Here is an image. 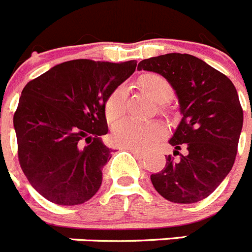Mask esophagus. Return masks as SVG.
<instances>
[{
  "mask_svg": "<svg viewBox=\"0 0 252 252\" xmlns=\"http://www.w3.org/2000/svg\"><path fill=\"white\" fill-rule=\"evenodd\" d=\"M125 149L130 151L131 154H133V155H135V157H137V158H141L142 155H144V154H142V151L137 150V149H132V148H125Z\"/></svg>",
  "mask_w": 252,
  "mask_h": 252,
  "instance_id": "34e87169",
  "label": "esophagus"
}]
</instances>
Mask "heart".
<instances>
[{"label":"heart","instance_id":"1","mask_svg":"<svg viewBox=\"0 0 252 252\" xmlns=\"http://www.w3.org/2000/svg\"><path fill=\"white\" fill-rule=\"evenodd\" d=\"M137 84L148 93L154 101L162 104L173 95V87L166 78L158 73H145L137 79ZM126 91L124 87H117L112 91L104 103V112L108 121H115L124 112ZM165 135V126L158 120L153 121H133L121 120L116 122L111 133V140L115 145L121 148H132L144 150Z\"/></svg>","mask_w":252,"mask_h":252}]
</instances>
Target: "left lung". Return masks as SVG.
Here are the masks:
<instances>
[{
  "label": "left lung",
  "instance_id": "obj_1",
  "mask_svg": "<svg viewBox=\"0 0 252 252\" xmlns=\"http://www.w3.org/2000/svg\"><path fill=\"white\" fill-rule=\"evenodd\" d=\"M137 69L168 79L183 116L169 140L179 160L165 157V166L151 174V183L174 203L202 201L222 183L235 162L244 122L237 91L226 75L189 54L149 58ZM180 147L186 148L184 156L177 151Z\"/></svg>",
  "mask_w": 252,
  "mask_h": 252
}]
</instances>
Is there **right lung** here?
Listing matches in <instances>:
<instances>
[{"instance_id": "right-lung-1", "label": "right lung", "mask_w": 252, "mask_h": 252, "mask_svg": "<svg viewBox=\"0 0 252 252\" xmlns=\"http://www.w3.org/2000/svg\"><path fill=\"white\" fill-rule=\"evenodd\" d=\"M124 63L77 59L29 82L13 115L19 161L40 194L59 206L90 201L102 184L111 149L104 103L136 69Z\"/></svg>"}]
</instances>
